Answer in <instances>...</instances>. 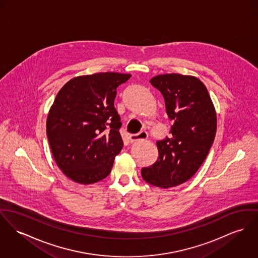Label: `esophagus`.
Returning <instances> with one entry per match:
<instances>
[{
	"label": "esophagus",
	"instance_id": "1",
	"mask_svg": "<svg viewBox=\"0 0 258 258\" xmlns=\"http://www.w3.org/2000/svg\"><path fill=\"white\" fill-rule=\"evenodd\" d=\"M148 138V134L145 131H141L138 135H131L130 136V141L131 142H136L138 140H142V139H146Z\"/></svg>",
	"mask_w": 258,
	"mask_h": 258
}]
</instances>
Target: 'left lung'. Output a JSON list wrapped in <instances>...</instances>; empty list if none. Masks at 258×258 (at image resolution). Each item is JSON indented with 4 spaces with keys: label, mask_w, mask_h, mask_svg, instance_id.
<instances>
[{
    "label": "left lung",
    "mask_w": 258,
    "mask_h": 258,
    "mask_svg": "<svg viewBox=\"0 0 258 258\" xmlns=\"http://www.w3.org/2000/svg\"><path fill=\"white\" fill-rule=\"evenodd\" d=\"M150 83L162 93L171 138L157 141V161L141 169L142 178L155 186H177L191 178L207 157L217 128L214 105L207 88L191 76L160 75Z\"/></svg>",
    "instance_id": "1"
}]
</instances>
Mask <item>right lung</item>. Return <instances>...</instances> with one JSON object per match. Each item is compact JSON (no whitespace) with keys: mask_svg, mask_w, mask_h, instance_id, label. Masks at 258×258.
Returning a JSON list of instances; mask_svg holds the SVG:
<instances>
[{"mask_svg":"<svg viewBox=\"0 0 258 258\" xmlns=\"http://www.w3.org/2000/svg\"><path fill=\"white\" fill-rule=\"evenodd\" d=\"M132 76L99 73L69 80L47 118V137L58 167L72 180L91 184L111 173L122 148L117 88Z\"/></svg>","mask_w":258,"mask_h":258,"instance_id":"add662e5","label":"right lung"}]
</instances>
